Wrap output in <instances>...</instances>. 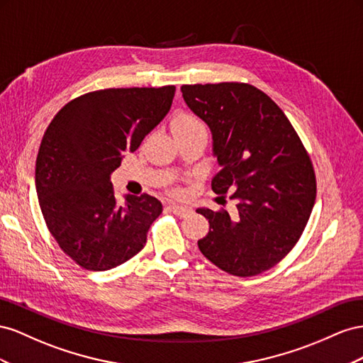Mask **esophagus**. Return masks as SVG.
<instances>
[{"instance_id":"1","label":"esophagus","mask_w":363,"mask_h":363,"mask_svg":"<svg viewBox=\"0 0 363 363\" xmlns=\"http://www.w3.org/2000/svg\"><path fill=\"white\" fill-rule=\"evenodd\" d=\"M170 210L179 217H185L191 213V208L187 205H179V203H170Z\"/></svg>"}]
</instances>
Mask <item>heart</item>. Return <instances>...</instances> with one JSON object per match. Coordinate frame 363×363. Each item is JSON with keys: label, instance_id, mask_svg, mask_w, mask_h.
Returning a JSON list of instances; mask_svg holds the SVG:
<instances>
[{"label": "heart", "instance_id": "b5f03b06", "mask_svg": "<svg viewBox=\"0 0 363 363\" xmlns=\"http://www.w3.org/2000/svg\"><path fill=\"white\" fill-rule=\"evenodd\" d=\"M172 130L174 135H185V133L205 132L203 123L193 113L181 112L172 120Z\"/></svg>", "mask_w": 363, "mask_h": 363}]
</instances>
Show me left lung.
Listing matches in <instances>:
<instances>
[{
  "label": "left lung",
  "instance_id": "left-lung-1",
  "mask_svg": "<svg viewBox=\"0 0 363 363\" xmlns=\"http://www.w3.org/2000/svg\"><path fill=\"white\" fill-rule=\"evenodd\" d=\"M187 106L213 133L220 172L211 181L237 210L198 208L210 231L201 252L222 271L254 277L275 266L301 237L316 199L312 161L294 126L263 91L239 82L182 85Z\"/></svg>",
  "mask_w": 363,
  "mask_h": 363
}]
</instances>
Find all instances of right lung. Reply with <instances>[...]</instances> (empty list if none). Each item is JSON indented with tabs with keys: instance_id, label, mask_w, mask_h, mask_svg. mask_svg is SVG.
Masks as SVG:
<instances>
[{
	"instance_id": "add662e5",
	"label": "right lung",
	"mask_w": 363,
	"mask_h": 363,
	"mask_svg": "<svg viewBox=\"0 0 363 363\" xmlns=\"http://www.w3.org/2000/svg\"><path fill=\"white\" fill-rule=\"evenodd\" d=\"M176 88H109L80 96L51 120L36 158L39 206L60 250L88 271L137 255L162 213L149 194L118 205L111 173L167 116Z\"/></svg>"
}]
</instances>
